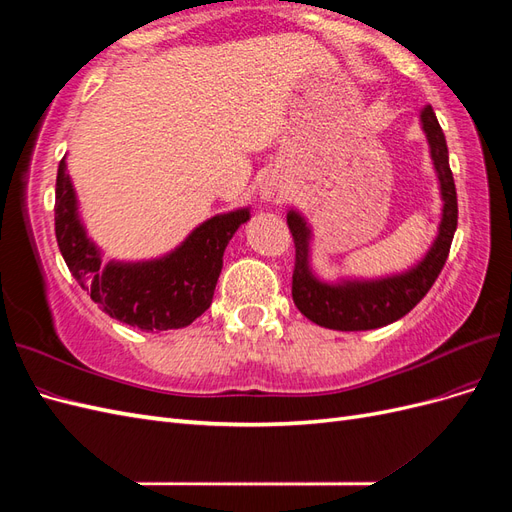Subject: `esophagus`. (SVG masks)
<instances>
[{"mask_svg": "<svg viewBox=\"0 0 512 512\" xmlns=\"http://www.w3.org/2000/svg\"><path fill=\"white\" fill-rule=\"evenodd\" d=\"M284 194V185L277 181L275 177H271V179H267L265 183H262V188H260V196L265 198V200H277Z\"/></svg>", "mask_w": 512, "mask_h": 512, "instance_id": "obj_1", "label": "esophagus"}]
</instances>
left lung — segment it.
I'll use <instances>...</instances> for the list:
<instances>
[{
    "label": "left lung",
    "instance_id": "obj_1",
    "mask_svg": "<svg viewBox=\"0 0 512 512\" xmlns=\"http://www.w3.org/2000/svg\"><path fill=\"white\" fill-rule=\"evenodd\" d=\"M421 123L440 179L444 209L438 239L414 269L374 282L324 284L309 271V226L299 213H288L286 222L294 241L292 301L305 318L324 329L369 331L386 327L404 318L438 280L457 230V190L448 166L446 138L429 104L421 111Z\"/></svg>",
    "mask_w": 512,
    "mask_h": 512
}]
</instances>
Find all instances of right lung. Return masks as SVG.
<instances>
[{
	"label": "right lung",
	"instance_id": "right-lung-1",
	"mask_svg": "<svg viewBox=\"0 0 512 512\" xmlns=\"http://www.w3.org/2000/svg\"><path fill=\"white\" fill-rule=\"evenodd\" d=\"M247 220V209L215 215L160 260L102 265L98 247L87 239L76 213L66 160L57 168L55 237L72 277L108 316L143 331L188 327L207 312L222 273L226 245Z\"/></svg>",
	"mask_w": 512,
	"mask_h": 512
}]
</instances>
